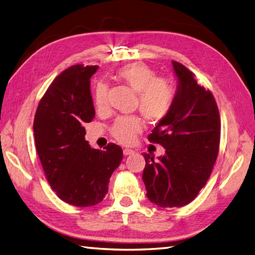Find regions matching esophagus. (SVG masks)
I'll use <instances>...</instances> for the list:
<instances>
[{
    "mask_svg": "<svg viewBox=\"0 0 255 255\" xmlns=\"http://www.w3.org/2000/svg\"><path fill=\"white\" fill-rule=\"evenodd\" d=\"M133 153H134V150L131 149V148H124V149H123V154H124V155H131V154H133Z\"/></svg>",
    "mask_w": 255,
    "mask_h": 255,
    "instance_id": "34e87169",
    "label": "esophagus"
}]
</instances>
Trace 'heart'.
<instances>
[{
  "instance_id": "b5f03b06",
  "label": "heart",
  "mask_w": 255,
  "mask_h": 255,
  "mask_svg": "<svg viewBox=\"0 0 255 255\" xmlns=\"http://www.w3.org/2000/svg\"><path fill=\"white\" fill-rule=\"evenodd\" d=\"M117 77L137 93V106L146 120L159 122L167 117L173 107L175 90L165 78H156L153 69L143 62H132L121 67ZM108 87L98 82L93 101L99 110L107 105ZM142 131V121L137 117H119L111 128L112 136L122 144L134 142L137 133Z\"/></svg>"
}]
</instances>
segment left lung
<instances>
[{
	"instance_id": "obj_1",
	"label": "left lung",
	"mask_w": 255,
	"mask_h": 255,
	"mask_svg": "<svg viewBox=\"0 0 255 255\" xmlns=\"http://www.w3.org/2000/svg\"><path fill=\"white\" fill-rule=\"evenodd\" d=\"M173 68L178 81L173 107L148 135L165 155L155 160L143 154L146 196L162 208L183 207L196 198L210 177L220 144V116L212 93L184 65L173 61Z\"/></svg>"
}]
</instances>
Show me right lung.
<instances>
[{
  "mask_svg": "<svg viewBox=\"0 0 255 255\" xmlns=\"http://www.w3.org/2000/svg\"><path fill=\"white\" fill-rule=\"evenodd\" d=\"M98 66L75 65L55 78L40 99L34 119L35 146L51 188L67 204L95 206L108 193L109 181L123 158L109 143L91 148L85 123L95 118L90 78Z\"/></svg>",
  "mask_w": 255,
  "mask_h": 255,
  "instance_id": "right-lung-1",
  "label": "right lung"
}]
</instances>
